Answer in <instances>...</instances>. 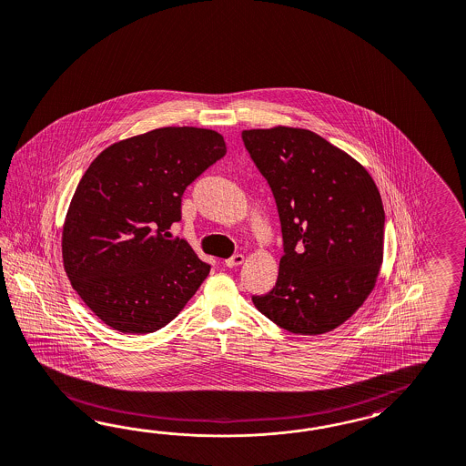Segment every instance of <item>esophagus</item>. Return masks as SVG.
I'll list each match as a JSON object with an SVG mask.
<instances>
[{"instance_id": "34e87169", "label": "esophagus", "mask_w": 466, "mask_h": 466, "mask_svg": "<svg viewBox=\"0 0 466 466\" xmlns=\"http://www.w3.org/2000/svg\"><path fill=\"white\" fill-rule=\"evenodd\" d=\"M242 263H244V256L242 254H234L232 258L226 259V267H228V268H238Z\"/></svg>"}]
</instances>
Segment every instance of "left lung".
I'll list each match as a JSON object with an SVG mask.
<instances>
[{"label": "left lung", "mask_w": 466, "mask_h": 466, "mask_svg": "<svg viewBox=\"0 0 466 466\" xmlns=\"http://www.w3.org/2000/svg\"><path fill=\"white\" fill-rule=\"evenodd\" d=\"M242 141L273 191L285 251L275 287L254 306L290 333H328L378 280L380 189L362 164L309 129H244Z\"/></svg>", "instance_id": "left-lung-1"}]
</instances>
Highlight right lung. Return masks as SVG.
Listing matches in <instances>:
<instances>
[{
    "label": "right lung",
    "instance_id": "right-lung-1",
    "mask_svg": "<svg viewBox=\"0 0 466 466\" xmlns=\"http://www.w3.org/2000/svg\"><path fill=\"white\" fill-rule=\"evenodd\" d=\"M226 152L213 129L157 127L116 141L85 170L61 251L71 287L104 325L154 333L195 296L210 265L169 228L181 220L184 189Z\"/></svg>",
    "mask_w": 466,
    "mask_h": 466
}]
</instances>
